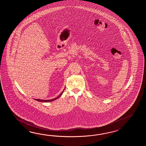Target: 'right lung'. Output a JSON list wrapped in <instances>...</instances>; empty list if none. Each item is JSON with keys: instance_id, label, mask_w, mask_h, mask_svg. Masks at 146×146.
<instances>
[{"instance_id": "obj_1", "label": "right lung", "mask_w": 146, "mask_h": 146, "mask_svg": "<svg viewBox=\"0 0 146 146\" xmlns=\"http://www.w3.org/2000/svg\"><path fill=\"white\" fill-rule=\"evenodd\" d=\"M63 91H64V90H63ZM63 91H62V93L59 95V96H57V98H54V99L52 100H40V99H35V100H36L37 101H40V102H51V101H54V100H55L57 99L59 97H60V96H61V95L62 94V92H63Z\"/></svg>"}]
</instances>
